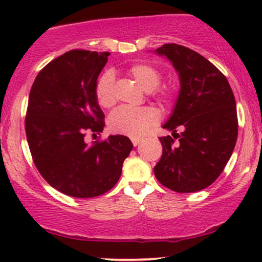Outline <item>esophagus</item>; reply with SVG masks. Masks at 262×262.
<instances>
[{
    "mask_svg": "<svg viewBox=\"0 0 262 262\" xmlns=\"http://www.w3.org/2000/svg\"><path fill=\"white\" fill-rule=\"evenodd\" d=\"M131 141H132V144L137 146L139 144V142H141V138H131Z\"/></svg>",
    "mask_w": 262,
    "mask_h": 262,
    "instance_id": "1",
    "label": "esophagus"
}]
</instances>
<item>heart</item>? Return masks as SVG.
Instances as JSON below:
<instances>
[{
	"instance_id": "heart-1",
	"label": "heart",
	"mask_w": 262,
	"mask_h": 262,
	"mask_svg": "<svg viewBox=\"0 0 262 262\" xmlns=\"http://www.w3.org/2000/svg\"><path fill=\"white\" fill-rule=\"evenodd\" d=\"M128 74L135 78L136 82L146 92H151L160 84L162 75L155 67L146 63L134 64ZM95 96L98 103L103 108H108L116 102L114 94V74L112 71H105L99 78L95 87ZM169 93L162 92L161 98L168 99ZM159 119V114L151 107H134L120 106L111 113L108 118L110 130L118 135L128 136L132 138L141 137L148 131Z\"/></svg>"
}]
</instances>
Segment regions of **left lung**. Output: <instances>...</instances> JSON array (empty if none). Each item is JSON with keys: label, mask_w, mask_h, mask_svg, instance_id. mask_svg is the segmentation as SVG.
<instances>
[{"label": "left lung", "mask_w": 262, "mask_h": 262, "mask_svg": "<svg viewBox=\"0 0 262 262\" xmlns=\"http://www.w3.org/2000/svg\"><path fill=\"white\" fill-rule=\"evenodd\" d=\"M155 52L178 71L180 92L163 125L173 137H160L162 156L154 173L171 191L198 192L216 181L234 151L238 131L234 93L227 77L198 52L178 44H164Z\"/></svg>", "instance_id": "1"}]
</instances>
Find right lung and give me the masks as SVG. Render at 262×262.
<instances>
[{"instance_id":"right-lung-1","label":"right lung","mask_w":262,"mask_h":262,"mask_svg":"<svg viewBox=\"0 0 262 262\" xmlns=\"http://www.w3.org/2000/svg\"><path fill=\"white\" fill-rule=\"evenodd\" d=\"M108 56L66 52L38 74L28 98L25 126L35 167L53 188L75 198L108 192L134 148L121 135L92 145L84 141L85 131L100 135L105 126L95 87Z\"/></svg>"}]
</instances>
